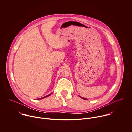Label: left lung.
<instances>
[{
	"label": "left lung",
	"instance_id": "obj_1",
	"mask_svg": "<svg viewBox=\"0 0 132 132\" xmlns=\"http://www.w3.org/2000/svg\"><path fill=\"white\" fill-rule=\"evenodd\" d=\"M80 97H81V98H83V99H84V100H86V98H83V97H81V96H80Z\"/></svg>",
	"mask_w": 132,
	"mask_h": 132
}]
</instances>
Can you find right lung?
<instances>
[{
    "instance_id": "obj_1",
    "label": "right lung",
    "mask_w": 132,
    "mask_h": 132,
    "mask_svg": "<svg viewBox=\"0 0 132 132\" xmlns=\"http://www.w3.org/2000/svg\"><path fill=\"white\" fill-rule=\"evenodd\" d=\"M50 95H51V94H49V95H47V96H44V97H42V98H38V99H42V98H45V97H48V96H50Z\"/></svg>"
}]
</instances>
